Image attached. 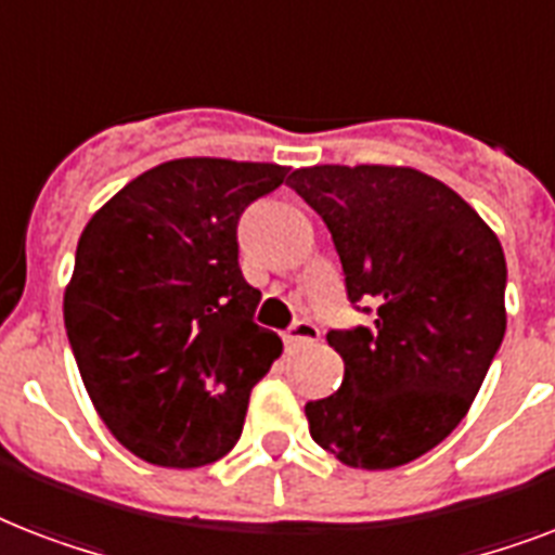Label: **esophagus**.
<instances>
[{
  "label": "esophagus",
  "mask_w": 555,
  "mask_h": 555,
  "mask_svg": "<svg viewBox=\"0 0 555 555\" xmlns=\"http://www.w3.org/2000/svg\"><path fill=\"white\" fill-rule=\"evenodd\" d=\"M320 337H322L320 328H317L311 320H299L285 331V346L287 351H299V348L320 343Z\"/></svg>",
  "instance_id": "esophagus-1"
}]
</instances>
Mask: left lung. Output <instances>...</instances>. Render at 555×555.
<instances>
[{
  "label": "left lung",
  "mask_w": 555,
  "mask_h": 555,
  "mask_svg": "<svg viewBox=\"0 0 555 555\" xmlns=\"http://www.w3.org/2000/svg\"><path fill=\"white\" fill-rule=\"evenodd\" d=\"M287 184L331 230L348 302L374 317L328 331L346 377L305 405L311 438L360 469L409 464L464 421L499 354L501 242L455 190L417 169L325 164Z\"/></svg>",
  "instance_id": "1"
}]
</instances>
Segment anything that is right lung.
<instances>
[{
    "instance_id": "1",
    "label": "right lung",
    "mask_w": 555,
    "mask_h": 555,
    "mask_svg": "<svg viewBox=\"0 0 555 555\" xmlns=\"http://www.w3.org/2000/svg\"><path fill=\"white\" fill-rule=\"evenodd\" d=\"M279 164L181 158L98 209L65 287V334L108 431L158 466L212 464L242 438L253 386L282 354L256 325L238 218L285 184Z\"/></svg>"
}]
</instances>
